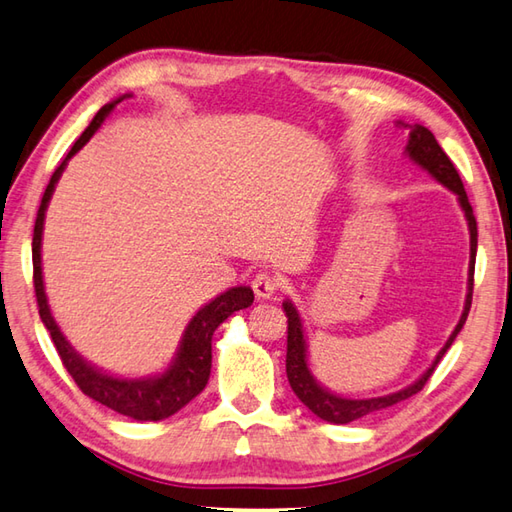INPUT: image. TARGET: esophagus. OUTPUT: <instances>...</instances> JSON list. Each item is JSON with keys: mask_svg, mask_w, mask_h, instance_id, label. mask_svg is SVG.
Segmentation results:
<instances>
[{"mask_svg": "<svg viewBox=\"0 0 512 512\" xmlns=\"http://www.w3.org/2000/svg\"><path fill=\"white\" fill-rule=\"evenodd\" d=\"M253 291L259 300H271V297L280 291V280L271 273H257L253 277Z\"/></svg>", "mask_w": 512, "mask_h": 512, "instance_id": "esophagus-1", "label": "esophagus"}]
</instances>
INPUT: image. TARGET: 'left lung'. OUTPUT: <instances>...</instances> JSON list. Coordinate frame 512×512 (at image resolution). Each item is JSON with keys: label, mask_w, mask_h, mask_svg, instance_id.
<instances>
[{"label": "left lung", "mask_w": 512, "mask_h": 512, "mask_svg": "<svg viewBox=\"0 0 512 512\" xmlns=\"http://www.w3.org/2000/svg\"><path fill=\"white\" fill-rule=\"evenodd\" d=\"M398 125H403L410 129V141H407L405 154L410 159L421 165L427 174H432L436 181L441 185H445L450 192L457 194V201L466 215L468 221V230H470V266H468V293H466V304H463V313L457 322V327L450 333L448 342H445L443 349L436 353V358L430 367L425 369V374L414 380L412 385H407L401 392L387 394V396H376V398H345L329 392L327 387H322L315 376L311 374L309 367V347H306V336H304V324L300 318V311L295 309V304L291 300H284L282 306L286 311L288 318V338H286V376L288 383H291L295 396L309 407V410L320 416L322 421L327 423H336V425H345L351 421H358V418L374 414L378 410H385V407H392L396 403L405 401L414 394L421 392L425 387L427 380L434 374V367L439 365L441 358L445 356V351L452 347L454 338L457 333L463 329L466 324V318L470 313V304H472V284H475V257H477V219L472 215V206L468 201V194L463 190L461 176L457 172V167L452 165V161L448 159V154L441 150V145L436 143L434 134L430 129L423 125H407L398 120Z\"/></svg>", "instance_id": "obj_1"}]
</instances>
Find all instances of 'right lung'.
<instances>
[{"label":"right lung","instance_id":"1","mask_svg":"<svg viewBox=\"0 0 512 512\" xmlns=\"http://www.w3.org/2000/svg\"><path fill=\"white\" fill-rule=\"evenodd\" d=\"M125 98H129V94L107 102L105 107H100L94 120H91L78 141L73 143L71 152L64 156V161L58 165V170L53 172L49 185H46L33 230V284L44 327L51 333V340L60 353L62 365L67 367L71 378L76 380L82 394L94 398V401L109 407V410L134 418V421H163V418L176 414L181 407L188 405L194 396H199L203 392V387L208 385L212 367V333H215L219 324L226 322L232 313L248 309V306L253 304L255 295L250 286H232L226 293H221L215 300H210L206 306H201V309L192 315L188 327H185L179 349H176L170 367H167L163 374L156 376L120 378L114 374H107V371L94 367L91 362L82 358L80 353L69 345V340L64 338V333L60 331L58 322H55L49 300H46L44 293L42 232L46 208H49V201L53 197L55 183L60 181V176L71 156L78 154L82 147L89 143V138L96 134L102 120H105L111 111H114L118 102Z\"/></svg>","mask_w":512,"mask_h":512}]
</instances>
